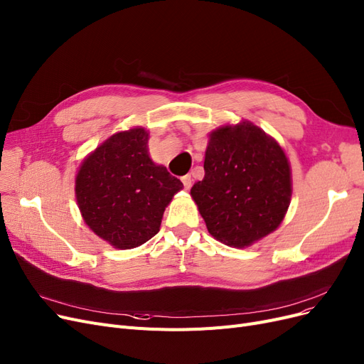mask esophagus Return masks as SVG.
Segmentation results:
<instances>
[{
	"label": "esophagus",
	"instance_id": "34e87169",
	"mask_svg": "<svg viewBox=\"0 0 364 364\" xmlns=\"http://www.w3.org/2000/svg\"><path fill=\"white\" fill-rule=\"evenodd\" d=\"M181 181H183L186 189H191V187H192V177H191V175H184V177H181Z\"/></svg>",
	"mask_w": 364,
	"mask_h": 364
}]
</instances>
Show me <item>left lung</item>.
<instances>
[{"label":"left lung","mask_w":364,"mask_h":364,"mask_svg":"<svg viewBox=\"0 0 364 364\" xmlns=\"http://www.w3.org/2000/svg\"><path fill=\"white\" fill-rule=\"evenodd\" d=\"M204 171L191 195L216 240L245 247L284 220L292 192L289 164L259 127L245 121L213 132Z\"/></svg>","instance_id":"obj_1"}]
</instances>
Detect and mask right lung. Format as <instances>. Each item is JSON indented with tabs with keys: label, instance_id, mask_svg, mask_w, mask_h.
Here are the masks:
<instances>
[{
	"label": "right lung",
	"instance_id": "right-lung-1",
	"mask_svg": "<svg viewBox=\"0 0 364 364\" xmlns=\"http://www.w3.org/2000/svg\"><path fill=\"white\" fill-rule=\"evenodd\" d=\"M144 129L119 132L90 154L76 177L85 223L118 249L144 245L157 232L165 207L183 183L154 165Z\"/></svg>",
	"mask_w": 364,
	"mask_h": 364
}]
</instances>
